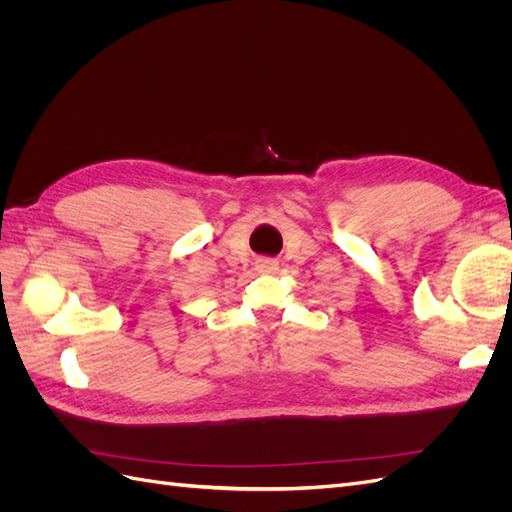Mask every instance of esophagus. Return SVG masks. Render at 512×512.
Instances as JSON below:
<instances>
[{
    "mask_svg": "<svg viewBox=\"0 0 512 512\" xmlns=\"http://www.w3.org/2000/svg\"><path fill=\"white\" fill-rule=\"evenodd\" d=\"M256 269L260 273H275L277 269H280V265H277V260H273V258H260V260H256Z\"/></svg>",
    "mask_w": 512,
    "mask_h": 512,
    "instance_id": "obj_1",
    "label": "esophagus"
}]
</instances>
